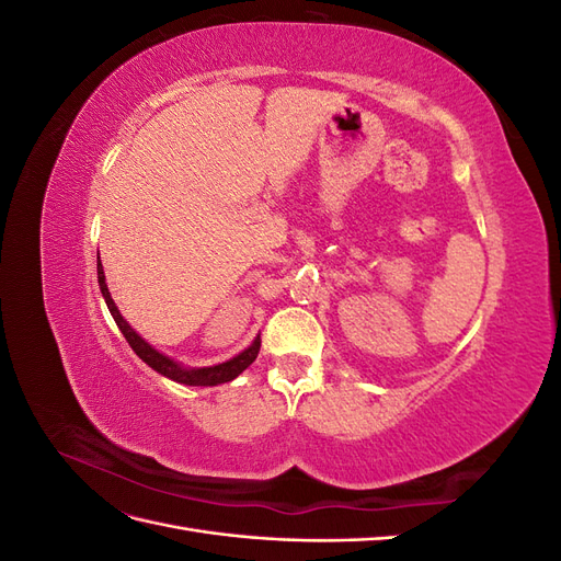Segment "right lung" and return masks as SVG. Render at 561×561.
Listing matches in <instances>:
<instances>
[{
  "mask_svg": "<svg viewBox=\"0 0 561 561\" xmlns=\"http://www.w3.org/2000/svg\"><path fill=\"white\" fill-rule=\"evenodd\" d=\"M98 283H100V293H103L105 301H107V309L114 318V322L118 325V330H122V334L126 336V342L130 344V348L135 351V355L142 363H147L151 369H157L159 375L173 379L178 383H186V386H217V383H225V381H231L241 375V371L245 367H250L254 363V358H257L260 353V346H262V339L257 336L254 342L243 351L236 355V358L222 363V365H215V367H201V369H184L180 367L175 360L165 358L163 353H159L157 348H151L145 339L135 332L128 322L124 320V316L118 313L116 304L107 290V283H105V271H103V264H100V254H98Z\"/></svg>",
  "mask_w": 561,
  "mask_h": 561,
  "instance_id": "obj_1",
  "label": "right lung"
}]
</instances>
